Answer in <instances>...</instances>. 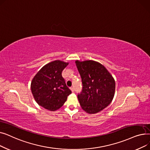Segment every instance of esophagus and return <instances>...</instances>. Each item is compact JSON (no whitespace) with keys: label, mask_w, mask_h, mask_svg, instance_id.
Instances as JSON below:
<instances>
[{"label":"esophagus","mask_w":150,"mask_h":150,"mask_svg":"<svg viewBox=\"0 0 150 150\" xmlns=\"http://www.w3.org/2000/svg\"><path fill=\"white\" fill-rule=\"evenodd\" d=\"M70 89L71 91H72V92H74V88L73 87H71Z\"/></svg>","instance_id":"esophagus-1"}]
</instances>
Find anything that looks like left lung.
Listing matches in <instances>:
<instances>
[{
    "label": "left lung",
    "mask_w": 150,
    "mask_h": 150,
    "mask_svg": "<svg viewBox=\"0 0 150 150\" xmlns=\"http://www.w3.org/2000/svg\"><path fill=\"white\" fill-rule=\"evenodd\" d=\"M75 64L83 84L78 95L81 108L88 114H96L106 108L113 100L115 83L106 67L93 60L80 61Z\"/></svg>",
    "instance_id": "8db88e82"
}]
</instances>
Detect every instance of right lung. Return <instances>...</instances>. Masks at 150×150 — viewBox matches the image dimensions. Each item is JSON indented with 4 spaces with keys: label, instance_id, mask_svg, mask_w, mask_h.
Masks as SVG:
<instances>
[{
    "label": "right lung",
    "instance_id": "obj_1",
    "mask_svg": "<svg viewBox=\"0 0 150 150\" xmlns=\"http://www.w3.org/2000/svg\"><path fill=\"white\" fill-rule=\"evenodd\" d=\"M68 64L69 62L55 60L45 64L35 75L31 90L39 106L54 111L64 104L72 93L61 74Z\"/></svg>",
    "mask_w": 150,
    "mask_h": 150
}]
</instances>
